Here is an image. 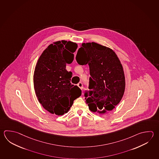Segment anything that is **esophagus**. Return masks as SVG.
Instances as JSON below:
<instances>
[{
  "instance_id": "esophagus-1",
  "label": "esophagus",
  "mask_w": 159,
  "mask_h": 159,
  "mask_svg": "<svg viewBox=\"0 0 159 159\" xmlns=\"http://www.w3.org/2000/svg\"><path fill=\"white\" fill-rule=\"evenodd\" d=\"M78 86L81 89H83V84H82V83H81V82H80V83H78Z\"/></svg>"
}]
</instances>
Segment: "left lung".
<instances>
[{
    "label": "left lung",
    "mask_w": 159,
    "mask_h": 159,
    "mask_svg": "<svg viewBox=\"0 0 159 159\" xmlns=\"http://www.w3.org/2000/svg\"><path fill=\"white\" fill-rule=\"evenodd\" d=\"M76 60L80 65L89 66V90L85 93L89 110L101 114L112 111L125 88L123 66L115 52L94 42L82 43Z\"/></svg>",
    "instance_id": "8db88e82"
}]
</instances>
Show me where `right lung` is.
Wrapping results in <instances>:
<instances>
[{
	"mask_svg": "<svg viewBox=\"0 0 159 159\" xmlns=\"http://www.w3.org/2000/svg\"><path fill=\"white\" fill-rule=\"evenodd\" d=\"M78 44L61 40L53 42L43 52L34 74V86L39 103L52 114L62 115L81 95L78 86L71 83L72 74L66 70L72 63Z\"/></svg>",
	"mask_w": 159,
	"mask_h": 159,
	"instance_id": "right-lung-1",
	"label": "right lung"
}]
</instances>
